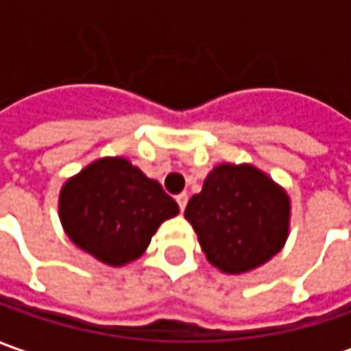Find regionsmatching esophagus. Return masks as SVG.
Here are the masks:
<instances>
[{
  "mask_svg": "<svg viewBox=\"0 0 351 351\" xmlns=\"http://www.w3.org/2000/svg\"><path fill=\"white\" fill-rule=\"evenodd\" d=\"M176 204H178L180 212H184V208H186V204H188V194H186V192H182V194H178V196H176Z\"/></svg>",
  "mask_w": 351,
  "mask_h": 351,
  "instance_id": "1",
  "label": "esophagus"
}]
</instances>
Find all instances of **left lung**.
<instances>
[{"label": "left lung", "instance_id": "obj_1", "mask_svg": "<svg viewBox=\"0 0 351 351\" xmlns=\"http://www.w3.org/2000/svg\"><path fill=\"white\" fill-rule=\"evenodd\" d=\"M184 217L212 266L225 274H247L284 248L291 199L256 167L221 163L190 198Z\"/></svg>", "mask_w": 351, "mask_h": 351}]
</instances>
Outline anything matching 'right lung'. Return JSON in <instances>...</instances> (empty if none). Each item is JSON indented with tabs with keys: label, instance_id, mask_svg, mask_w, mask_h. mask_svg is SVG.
Listing matches in <instances>:
<instances>
[{
	"label": "right lung",
	"instance_id": "1",
	"mask_svg": "<svg viewBox=\"0 0 351 351\" xmlns=\"http://www.w3.org/2000/svg\"><path fill=\"white\" fill-rule=\"evenodd\" d=\"M58 213L75 247L120 268L145 252L178 204L128 159L103 157L64 182Z\"/></svg>",
	"mask_w": 351,
	"mask_h": 351
}]
</instances>
